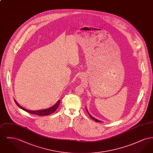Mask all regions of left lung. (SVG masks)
I'll use <instances>...</instances> for the list:
<instances>
[{"label":"left lung","mask_w":153,"mask_h":153,"mask_svg":"<svg viewBox=\"0 0 153 153\" xmlns=\"http://www.w3.org/2000/svg\"><path fill=\"white\" fill-rule=\"evenodd\" d=\"M87 111L88 114V115H89V117L91 118H92L93 120H95L96 122H102V121H100V120H98V119H95V117H92L89 112H88V111L87 109Z\"/></svg>","instance_id":"8db88e82"}]
</instances>
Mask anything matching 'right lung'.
Instances as JSON below:
<instances>
[{
	"mask_svg": "<svg viewBox=\"0 0 153 153\" xmlns=\"http://www.w3.org/2000/svg\"><path fill=\"white\" fill-rule=\"evenodd\" d=\"M15 102L16 104V105L21 109L30 113V114H35L36 115H39V116H45V115H49L51 114H53V112H54L56 111V110L57 109V108L59 106V104L60 100H58L53 106H52L51 107L49 108H46V109H41V110H36V111H33V110H29V109H26L23 107H22L21 105H20L14 99Z\"/></svg>",
	"mask_w": 153,
	"mask_h": 153,
	"instance_id": "obj_1",
	"label": "right lung"
}]
</instances>
